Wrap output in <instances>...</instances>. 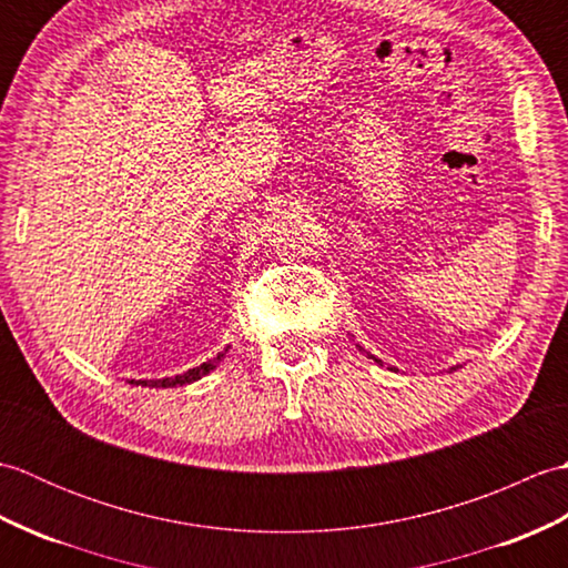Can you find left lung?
<instances>
[{"label": "left lung", "instance_id": "left-lung-1", "mask_svg": "<svg viewBox=\"0 0 568 568\" xmlns=\"http://www.w3.org/2000/svg\"><path fill=\"white\" fill-rule=\"evenodd\" d=\"M356 346H358V352H364V354H366V356H368V358H373V361H376V364H378V366H383V361H381V358H376V356H371V354H368V352H366V348H364V346H361V344H356ZM456 368H458V366H452V368H449V371H456ZM388 371H397V368H393V366H388Z\"/></svg>", "mask_w": 568, "mask_h": 568}]
</instances>
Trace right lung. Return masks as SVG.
Listing matches in <instances>:
<instances>
[{"instance_id": "add662e5", "label": "right lung", "mask_w": 568, "mask_h": 568, "mask_svg": "<svg viewBox=\"0 0 568 568\" xmlns=\"http://www.w3.org/2000/svg\"><path fill=\"white\" fill-rule=\"evenodd\" d=\"M226 348H229V346H226ZM226 348H224L222 354H216L214 358L204 361V364H200V366H195V368H190V371H185V373H180V376H171V378H153V381H134V378H131L129 383H131V385H141V388H178V385L195 383V381H200V378L207 376V373H212L216 366H220V361L224 358Z\"/></svg>"}]
</instances>
